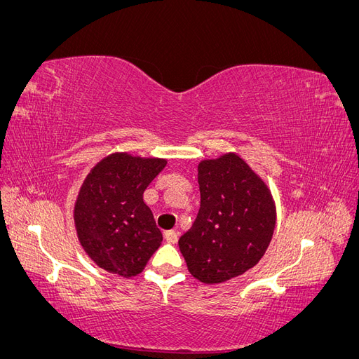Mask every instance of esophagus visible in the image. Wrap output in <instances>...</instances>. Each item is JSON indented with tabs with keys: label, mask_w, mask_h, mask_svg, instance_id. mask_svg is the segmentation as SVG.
<instances>
[{
	"label": "esophagus",
	"mask_w": 359,
	"mask_h": 359,
	"mask_svg": "<svg viewBox=\"0 0 359 359\" xmlns=\"http://www.w3.org/2000/svg\"><path fill=\"white\" fill-rule=\"evenodd\" d=\"M165 240L170 244H175L178 241V232L175 231H166L165 232Z\"/></svg>",
	"instance_id": "34e87169"
}]
</instances>
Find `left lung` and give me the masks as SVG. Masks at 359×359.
Returning <instances> with one entry per match:
<instances>
[{
	"label": "left lung",
	"instance_id": "left-lung-1",
	"mask_svg": "<svg viewBox=\"0 0 359 359\" xmlns=\"http://www.w3.org/2000/svg\"><path fill=\"white\" fill-rule=\"evenodd\" d=\"M201 208L180 238L190 274L217 285L253 268L271 243L276 205L266 184L235 153L198 166Z\"/></svg>",
	"mask_w": 359,
	"mask_h": 359
}]
</instances>
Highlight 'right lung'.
<instances>
[{
	"label": "right lung",
	"mask_w": 359,
	"mask_h": 359,
	"mask_svg": "<svg viewBox=\"0 0 359 359\" xmlns=\"http://www.w3.org/2000/svg\"><path fill=\"white\" fill-rule=\"evenodd\" d=\"M165 158L114 153L86 175L74 203L79 243L107 273L135 277L161 244L144 191L166 166Z\"/></svg>",
	"instance_id": "add662e5"
}]
</instances>
